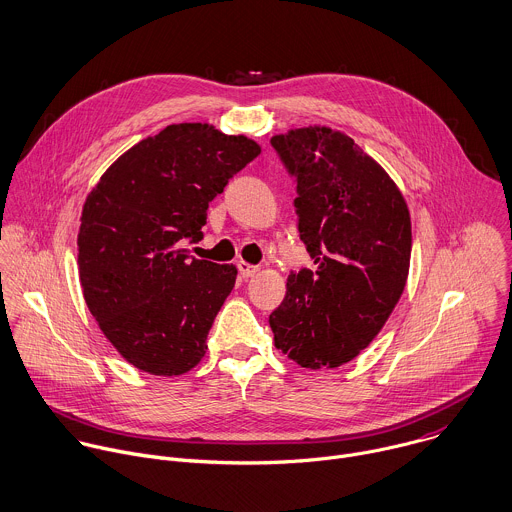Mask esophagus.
Segmentation results:
<instances>
[{
    "label": "esophagus",
    "instance_id": "esophagus-1",
    "mask_svg": "<svg viewBox=\"0 0 512 512\" xmlns=\"http://www.w3.org/2000/svg\"><path fill=\"white\" fill-rule=\"evenodd\" d=\"M238 270H240L242 278H252V276H256V274L260 272L258 266H252V264H248V262H244V260L238 262Z\"/></svg>",
    "mask_w": 512,
    "mask_h": 512
}]
</instances>
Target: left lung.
Wrapping results in <instances>:
<instances>
[{"label": "left lung", "mask_w": 512, "mask_h": 512, "mask_svg": "<svg viewBox=\"0 0 512 512\" xmlns=\"http://www.w3.org/2000/svg\"><path fill=\"white\" fill-rule=\"evenodd\" d=\"M270 144L296 176L298 232L316 264L288 276L268 320L274 344L302 368H336L376 338L404 292L410 212L386 170L338 130L296 128Z\"/></svg>", "instance_id": "left-lung-1"}]
</instances>
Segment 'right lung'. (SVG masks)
Masks as SVG:
<instances>
[{
	"label": "right lung",
	"instance_id": "obj_1",
	"mask_svg": "<svg viewBox=\"0 0 512 512\" xmlns=\"http://www.w3.org/2000/svg\"><path fill=\"white\" fill-rule=\"evenodd\" d=\"M258 154L246 136L172 124L124 152L88 194L78 232L84 298L136 368L180 376L204 358L238 270L188 256L182 240L202 238L208 204Z\"/></svg>",
	"mask_w": 512,
	"mask_h": 512
}]
</instances>
